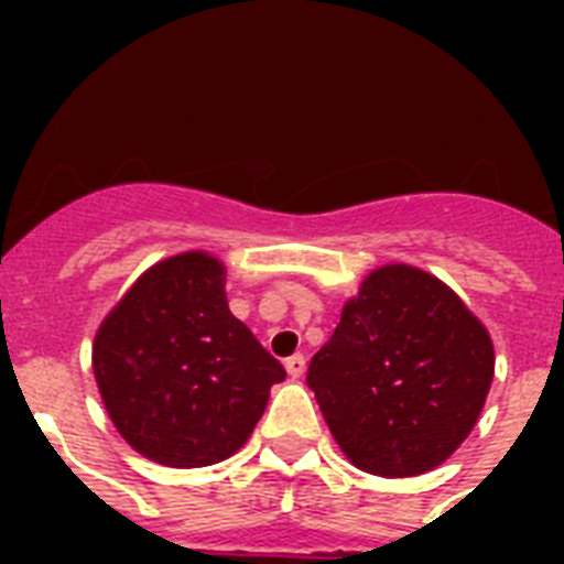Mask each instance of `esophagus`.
<instances>
[{
  "mask_svg": "<svg viewBox=\"0 0 564 564\" xmlns=\"http://www.w3.org/2000/svg\"><path fill=\"white\" fill-rule=\"evenodd\" d=\"M305 356H302V352H293L291 358H285V370H288V376L291 378H302L305 376Z\"/></svg>",
  "mask_w": 564,
  "mask_h": 564,
  "instance_id": "34e87169",
  "label": "esophagus"
}]
</instances>
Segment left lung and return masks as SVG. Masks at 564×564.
<instances>
[{
    "mask_svg": "<svg viewBox=\"0 0 564 564\" xmlns=\"http://www.w3.org/2000/svg\"><path fill=\"white\" fill-rule=\"evenodd\" d=\"M495 378V344L449 285L412 265L372 271L313 356L338 449L381 477L441 466L475 430Z\"/></svg>",
    "mask_w": 564,
    "mask_h": 564,
    "instance_id": "1",
    "label": "left lung"
}]
</instances>
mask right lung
I'll use <instances>...</instances> for the list:
<instances>
[{"mask_svg":"<svg viewBox=\"0 0 564 564\" xmlns=\"http://www.w3.org/2000/svg\"><path fill=\"white\" fill-rule=\"evenodd\" d=\"M93 372L123 441L172 468L231 457L285 381L228 311L226 268L206 251L163 259L123 293L96 333Z\"/></svg>","mask_w":564,"mask_h":564,"instance_id":"1","label":"right lung"}]
</instances>
